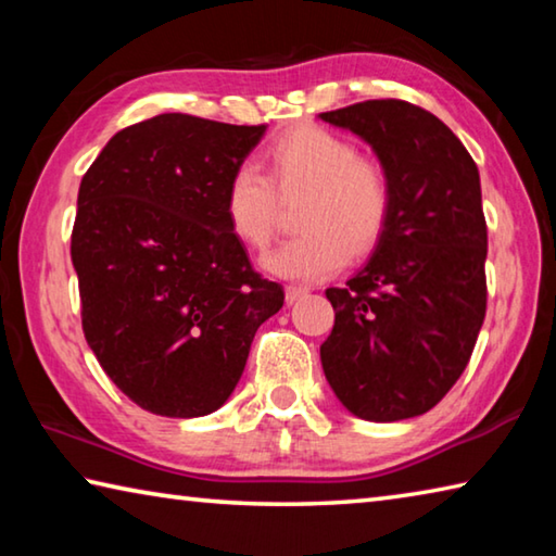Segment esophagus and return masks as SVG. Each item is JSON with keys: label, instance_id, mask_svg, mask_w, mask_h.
Returning <instances> with one entry per match:
<instances>
[{"label": "esophagus", "instance_id": "esophagus-1", "mask_svg": "<svg viewBox=\"0 0 556 556\" xmlns=\"http://www.w3.org/2000/svg\"><path fill=\"white\" fill-rule=\"evenodd\" d=\"M308 289L306 287H296V285H289L287 287V301L289 304H294V301H299L301 296H306Z\"/></svg>", "mask_w": 556, "mask_h": 556}]
</instances>
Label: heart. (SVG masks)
Masks as SVG:
<instances>
[{
  "label": "heart",
  "mask_w": 556,
  "mask_h": 556,
  "mask_svg": "<svg viewBox=\"0 0 556 556\" xmlns=\"http://www.w3.org/2000/svg\"><path fill=\"white\" fill-rule=\"evenodd\" d=\"M262 168L244 162L225 186V218L250 248H267L275 235L277 193L306 191L294 238L265 255L262 265L285 279H324L348 255L363 257L380 242L392 213V181L357 147L324 127H296L269 144Z\"/></svg>",
  "instance_id": "b5f03b06"
}]
</instances>
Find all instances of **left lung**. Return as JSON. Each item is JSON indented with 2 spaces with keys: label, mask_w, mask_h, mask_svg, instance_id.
Listing matches in <instances>:
<instances>
[{
  "label": "left lung",
  "mask_w": 556,
  "mask_h": 556,
  "mask_svg": "<svg viewBox=\"0 0 556 556\" xmlns=\"http://www.w3.org/2000/svg\"><path fill=\"white\" fill-rule=\"evenodd\" d=\"M324 122L372 147L392 213L372 257L343 289L321 345L338 402L368 421L429 412L454 388L485 318L488 230L481 176L444 122L404 100H365Z\"/></svg>",
  "instance_id": "obj_1"
}]
</instances>
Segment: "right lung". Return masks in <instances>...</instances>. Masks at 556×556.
<instances>
[{
    "mask_svg": "<svg viewBox=\"0 0 556 556\" xmlns=\"http://www.w3.org/2000/svg\"><path fill=\"white\" fill-rule=\"evenodd\" d=\"M265 129L166 112L117 131L83 176L71 235L83 333L147 412L220 409L285 304L225 218L228 178Z\"/></svg>",
    "mask_w": 556,
    "mask_h": 556,
    "instance_id": "1",
    "label": "right lung"
}]
</instances>
